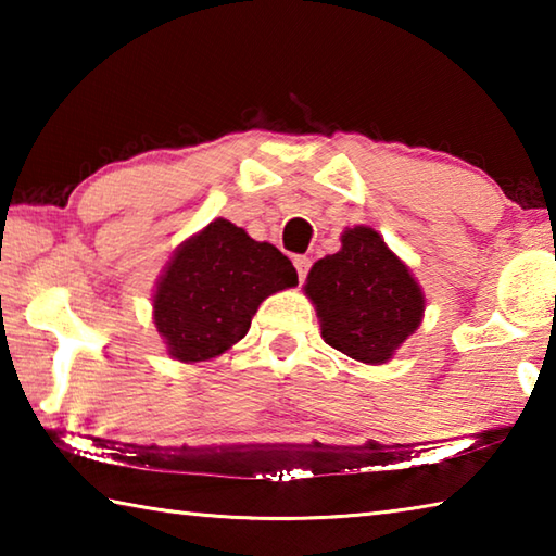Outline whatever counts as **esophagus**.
I'll return each mask as SVG.
<instances>
[{
	"mask_svg": "<svg viewBox=\"0 0 556 556\" xmlns=\"http://www.w3.org/2000/svg\"><path fill=\"white\" fill-rule=\"evenodd\" d=\"M294 267L299 271V281H304L306 275H308V267H312V260H308L306 255H296L294 257Z\"/></svg>",
	"mask_w": 556,
	"mask_h": 556,
	"instance_id": "34e87169",
	"label": "esophagus"
}]
</instances>
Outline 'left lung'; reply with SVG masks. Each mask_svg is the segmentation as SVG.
<instances>
[{"instance_id": "8db88e82", "label": "left lung", "mask_w": 556, "mask_h": 556, "mask_svg": "<svg viewBox=\"0 0 556 556\" xmlns=\"http://www.w3.org/2000/svg\"><path fill=\"white\" fill-rule=\"evenodd\" d=\"M343 248L318 260L306 294L321 318V336L355 361L380 365L417 331L425 296L404 262L372 228L345 230Z\"/></svg>"}]
</instances>
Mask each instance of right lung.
<instances>
[{
  "label": "right lung",
  "instance_id": "1",
  "mask_svg": "<svg viewBox=\"0 0 556 556\" xmlns=\"http://www.w3.org/2000/svg\"><path fill=\"white\" fill-rule=\"evenodd\" d=\"M289 257L228 220L181 244L154 294V321L176 361L199 363L248 333L257 306L296 285Z\"/></svg>",
  "mask_w": 556,
  "mask_h": 556
}]
</instances>
